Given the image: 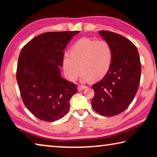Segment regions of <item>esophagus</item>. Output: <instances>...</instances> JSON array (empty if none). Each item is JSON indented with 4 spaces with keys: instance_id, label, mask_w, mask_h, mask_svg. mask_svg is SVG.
<instances>
[{
    "instance_id": "1",
    "label": "esophagus",
    "mask_w": 157,
    "mask_h": 157,
    "mask_svg": "<svg viewBox=\"0 0 157 157\" xmlns=\"http://www.w3.org/2000/svg\"><path fill=\"white\" fill-rule=\"evenodd\" d=\"M86 88V86H83V85H79L78 87V91H82Z\"/></svg>"
}]
</instances>
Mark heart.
<instances>
[{
    "label": "heart",
    "instance_id": "obj_1",
    "mask_svg": "<svg viewBox=\"0 0 157 157\" xmlns=\"http://www.w3.org/2000/svg\"><path fill=\"white\" fill-rule=\"evenodd\" d=\"M112 62V48L105 40L83 38L71 48V55L63 57L65 74L71 81L75 80L82 70V82L92 78L98 80L107 73Z\"/></svg>",
    "mask_w": 157,
    "mask_h": 157
}]
</instances>
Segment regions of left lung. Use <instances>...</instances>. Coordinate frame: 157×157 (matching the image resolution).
<instances>
[{"instance_id": "1", "label": "left lung", "mask_w": 157, "mask_h": 157, "mask_svg": "<svg viewBox=\"0 0 157 157\" xmlns=\"http://www.w3.org/2000/svg\"><path fill=\"white\" fill-rule=\"evenodd\" d=\"M111 45L112 62L107 73L92 85L95 91L91 106L103 116H113L128 107L139 86L141 66L136 47L121 34L98 31Z\"/></svg>"}]
</instances>
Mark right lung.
Masks as SVG:
<instances>
[{
	"instance_id": "obj_1",
	"label": "right lung",
	"mask_w": 157,
	"mask_h": 157,
	"mask_svg": "<svg viewBox=\"0 0 157 157\" xmlns=\"http://www.w3.org/2000/svg\"><path fill=\"white\" fill-rule=\"evenodd\" d=\"M79 31L49 32L34 37L18 57L17 80L28 109L41 121L63 118L77 86L62 77L63 52Z\"/></svg>"
}]
</instances>
